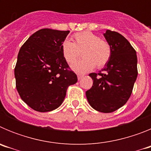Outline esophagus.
I'll return each instance as SVG.
<instances>
[{
	"instance_id": "obj_1",
	"label": "esophagus",
	"mask_w": 151,
	"mask_h": 151,
	"mask_svg": "<svg viewBox=\"0 0 151 151\" xmlns=\"http://www.w3.org/2000/svg\"><path fill=\"white\" fill-rule=\"evenodd\" d=\"M84 76H85V75L80 74V73H78V74H77V76H78V79L80 80V79H81V78H83V77H84Z\"/></svg>"
}]
</instances>
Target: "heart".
<instances>
[{"label":"heart","mask_w":151,"mask_h":151,"mask_svg":"<svg viewBox=\"0 0 151 151\" xmlns=\"http://www.w3.org/2000/svg\"><path fill=\"white\" fill-rule=\"evenodd\" d=\"M74 42L66 39L62 43L61 49L64 59L69 64L78 60L82 52V58L73 66L78 73H86L96 66L101 68L109 61L111 56L110 45L104 40L91 32L76 33L73 35Z\"/></svg>","instance_id":"1"}]
</instances>
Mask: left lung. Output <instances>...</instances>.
Listing matches in <instances>:
<instances>
[{
	"label": "left lung",
	"instance_id": "1",
	"mask_svg": "<svg viewBox=\"0 0 151 151\" xmlns=\"http://www.w3.org/2000/svg\"><path fill=\"white\" fill-rule=\"evenodd\" d=\"M111 48V56L98 74L90 73L93 85L86 91L92 108L101 113H112L129 99L138 76L136 51L126 38L116 32L104 34Z\"/></svg>",
	"mask_w": 151,
	"mask_h": 151
}]
</instances>
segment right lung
Listing matches in <instances>:
<instances>
[{"mask_svg":"<svg viewBox=\"0 0 151 151\" xmlns=\"http://www.w3.org/2000/svg\"><path fill=\"white\" fill-rule=\"evenodd\" d=\"M69 31L42 29L21 47L14 69L16 86L32 109L49 112L59 107L69 85L77 82L62 54V43Z\"/></svg>","mask_w":151,"mask_h":151,"instance_id":"1","label":"right lung"}]
</instances>
